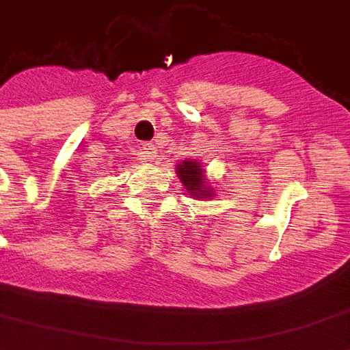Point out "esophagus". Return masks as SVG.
<instances>
[{"label": "esophagus", "instance_id": "34e87169", "mask_svg": "<svg viewBox=\"0 0 350 350\" xmlns=\"http://www.w3.org/2000/svg\"><path fill=\"white\" fill-rule=\"evenodd\" d=\"M142 155H144V159L153 161L157 157V148L153 144H144L142 146Z\"/></svg>", "mask_w": 350, "mask_h": 350}]
</instances>
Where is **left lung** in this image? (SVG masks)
I'll return each instance as SVG.
<instances>
[{"label": "left lung", "mask_w": 350, "mask_h": 350, "mask_svg": "<svg viewBox=\"0 0 350 350\" xmlns=\"http://www.w3.org/2000/svg\"><path fill=\"white\" fill-rule=\"evenodd\" d=\"M178 176L182 183L187 187L189 193H193L195 197H208V187L204 183V168L200 167V163L197 161H183L182 165H178ZM199 195L197 196L196 193Z\"/></svg>", "instance_id": "8db88e82"}]
</instances>
